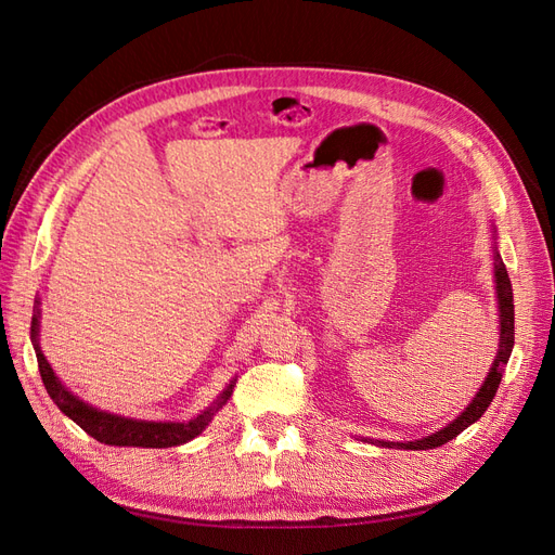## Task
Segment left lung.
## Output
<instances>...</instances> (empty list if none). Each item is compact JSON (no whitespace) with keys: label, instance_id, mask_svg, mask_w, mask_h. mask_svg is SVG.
<instances>
[{"label":"left lung","instance_id":"left-lung-1","mask_svg":"<svg viewBox=\"0 0 555 555\" xmlns=\"http://www.w3.org/2000/svg\"><path fill=\"white\" fill-rule=\"evenodd\" d=\"M495 294H498V308H500V349L498 357L491 365L489 375H486V382L481 389L477 391V396L473 398V402L453 418L449 426H444L442 430L428 435V438L414 440V442H379L382 447H398V449H435L442 447L449 440L456 438L459 433H463L467 426H473L477 418H481V414L489 410V405L493 402V396L500 386L502 373H505V365L512 357V347H514V294H512V282L507 275V268L502 263L500 255L495 251Z\"/></svg>","mask_w":555,"mask_h":555}]
</instances>
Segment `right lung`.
<instances>
[{
  "label": "right lung",
  "instance_id": "add662e5",
  "mask_svg": "<svg viewBox=\"0 0 555 555\" xmlns=\"http://www.w3.org/2000/svg\"><path fill=\"white\" fill-rule=\"evenodd\" d=\"M37 335H39V300H37V314L31 317V343H35V349H37L39 373H41L46 391H48L50 398H53L55 405L72 418V422H76L82 430L92 435L96 442H104V444L166 449V447H178V444L190 442L210 424V418L215 416V412L220 410L224 402L231 398L233 384H236V379H233L227 386V389L220 393V398L215 400L212 408H208L204 414H198L196 418H192V422H188V424L137 422V418H125V416L94 410V408L88 405V402H82L80 398H76L69 389H64L62 382L53 373V367H50V363L46 361Z\"/></svg>",
  "mask_w": 555,
  "mask_h": 555
}]
</instances>
